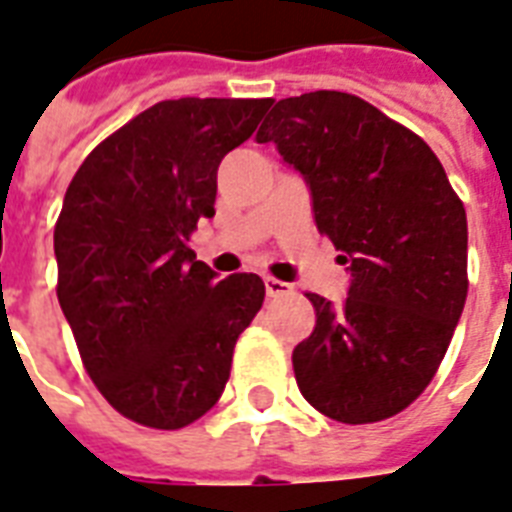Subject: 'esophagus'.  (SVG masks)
I'll return each mask as SVG.
<instances>
[{"label": "esophagus", "mask_w": 512, "mask_h": 512, "mask_svg": "<svg viewBox=\"0 0 512 512\" xmlns=\"http://www.w3.org/2000/svg\"><path fill=\"white\" fill-rule=\"evenodd\" d=\"M264 288H267L269 299H280V296H288L291 293V283H283L277 277H264Z\"/></svg>", "instance_id": "34e87169"}]
</instances>
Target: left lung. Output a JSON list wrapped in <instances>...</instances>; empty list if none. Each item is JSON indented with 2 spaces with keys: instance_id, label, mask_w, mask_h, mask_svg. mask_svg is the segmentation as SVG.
<instances>
[{
  "instance_id": "obj_1",
  "label": "left lung",
  "mask_w": 512,
  "mask_h": 512,
  "mask_svg": "<svg viewBox=\"0 0 512 512\" xmlns=\"http://www.w3.org/2000/svg\"><path fill=\"white\" fill-rule=\"evenodd\" d=\"M256 141L299 170L350 272L342 307L307 293L318 320L293 350L301 395L344 425L395 417L435 376L467 299V216L441 160L339 90L277 101Z\"/></svg>"
}]
</instances>
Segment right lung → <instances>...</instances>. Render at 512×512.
<instances>
[{"label":"right lung","instance_id":"right-lung-1","mask_svg":"<svg viewBox=\"0 0 512 512\" xmlns=\"http://www.w3.org/2000/svg\"><path fill=\"white\" fill-rule=\"evenodd\" d=\"M272 98L160 101L98 144L55 224L58 301L87 374L122 417L178 430L227 387L259 275L224 280L189 235L211 219L216 173Z\"/></svg>","mask_w":512,"mask_h":512}]
</instances>
